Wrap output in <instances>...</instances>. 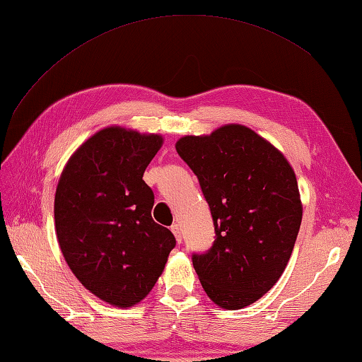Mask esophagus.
<instances>
[{
    "instance_id": "obj_1",
    "label": "esophagus",
    "mask_w": 362,
    "mask_h": 362,
    "mask_svg": "<svg viewBox=\"0 0 362 362\" xmlns=\"http://www.w3.org/2000/svg\"><path fill=\"white\" fill-rule=\"evenodd\" d=\"M171 232L174 233L177 243H182V228H180V226L179 224H173L171 226Z\"/></svg>"
}]
</instances>
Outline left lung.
<instances>
[{"mask_svg": "<svg viewBox=\"0 0 362 362\" xmlns=\"http://www.w3.org/2000/svg\"><path fill=\"white\" fill-rule=\"evenodd\" d=\"M175 149L197 175L216 233L193 255L196 274L219 308H245L279 281L294 249L303 214L294 169L243 124L185 135Z\"/></svg>", "mask_w": 362, "mask_h": 362, "instance_id": "obj_1", "label": "left lung"}]
</instances>
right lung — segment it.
Masks as SVG:
<instances>
[{
    "mask_svg": "<svg viewBox=\"0 0 362 362\" xmlns=\"http://www.w3.org/2000/svg\"><path fill=\"white\" fill-rule=\"evenodd\" d=\"M163 146L158 134L109 126L66 161L54 197V226L66 264L82 286L117 308L149 294L175 238L151 216L143 180Z\"/></svg>",
    "mask_w": 362,
    "mask_h": 362,
    "instance_id": "obj_1",
    "label": "right lung"
}]
</instances>
